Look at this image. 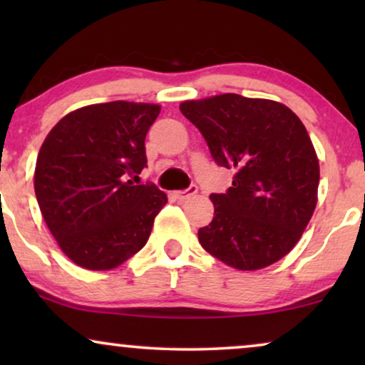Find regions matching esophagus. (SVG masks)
Returning <instances> with one entry per match:
<instances>
[{"label": "esophagus", "mask_w": 365, "mask_h": 365, "mask_svg": "<svg viewBox=\"0 0 365 365\" xmlns=\"http://www.w3.org/2000/svg\"><path fill=\"white\" fill-rule=\"evenodd\" d=\"M196 192H197V186H189L187 189H184V191L174 192V197H176L178 201H184V199L194 196Z\"/></svg>", "instance_id": "1"}]
</instances>
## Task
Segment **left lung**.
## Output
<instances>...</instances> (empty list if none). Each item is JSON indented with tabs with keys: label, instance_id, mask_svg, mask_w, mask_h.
Listing matches in <instances>:
<instances>
[{
	"label": "left lung",
	"instance_id": "1",
	"mask_svg": "<svg viewBox=\"0 0 365 365\" xmlns=\"http://www.w3.org/2000/svg\"><path fill=\"white\" fill-rule=\"evenodd\" d=\"M217 166L234 171L211 194L214 217L197 231L209 254L239 271L282 259L301 239L317 204L319 161L296 114L281 103L241 94L181 103Z\"/></svg>",
	"mask_w": 365,
	"mask_h": 365
}]
</instances>
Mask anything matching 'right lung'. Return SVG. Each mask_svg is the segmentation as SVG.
<instances>
[{
    "label": "right lung",
    "mask_w": 365,
    "mask_h": 365,
    "mask_svg": "<svg viewBox=\"0 0 365 365\" xmlns=\"http://www.w3.org/2000/svg\"><path fill=\"white\" fill-rule=\"evenodd\" d=\"M158 104L111 101L76 109L54 126L36 159L34 192L61 251L91 271L141 251L168 202L156 184H133L146 168L144 139Z\"/></svg>",
    "instance_id": "add662e5"
}]
</instances>
